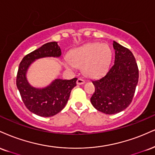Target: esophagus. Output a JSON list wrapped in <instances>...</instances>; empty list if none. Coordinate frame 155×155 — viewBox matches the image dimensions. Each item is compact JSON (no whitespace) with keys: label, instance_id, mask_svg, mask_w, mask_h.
<instances>
[{"label":"esophagus","instance_id":"1","mask_svg":"<svg viewBox=\"0 0 155 155\" xmlns=\"http://www.w3.org/2000/svg\"><path fill=\"white\" fill-rule=\"evenodd\" d=\"M76 83H77L78 85H81V84H84L85 83V81L84 80H83L82 79H78Z\"/></svg>","mask_w":155,"mask_h":155}]
</instances>
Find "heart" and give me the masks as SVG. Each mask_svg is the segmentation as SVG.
I'll return each instance as SVG.
<instances>
[{
    "instance_id": "b5f03b06",
    "label": "heart",
    "mask_w": 155,
    "mask_h": 155,
    "mask_svg": "<svg viewBox=\"0 0 155 155\" xmlns=\"http://www.w3.org/2000/svg\"><path fill=\"white\" fill-rule=\"evenodd\" d=\"M69 59L63 61L67 69L74 71L82 67L83 71L89 77L102 76L107 69L112 58V51L106 44L89 43L70 52Z\"/></svg>"
}]
</instances>
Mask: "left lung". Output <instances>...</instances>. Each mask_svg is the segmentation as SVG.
Masks as SVG:
<instances>
[{"label":"left lung","mask_w":155,"mask_h":155,"mask_svg":"<svg viewBox=\"0 0 155 155\" xmlns=\"http://www.w3.org/2000/svg\"><path fill=\"white\" fill-rule=\"evenodd\" d=\"M114 64L100 79L93 80L95 92L91 103L98 111L112 115L124 110L133 100L139 81V69L133 53L113 41Z\"/></svg>","instance_id":"1"}]
</instances>
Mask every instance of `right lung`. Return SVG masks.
Wrapping results in <instances>:
<instances>
[{
	"label": "right lung",
	"instance_id": "right-lung-1",
	"mask_svg": "<svg viewBox=\"0 0 155 155\" xmlns=\"http://www.w3.org/2000/svg\"><path fill=\"white\" fill-rule=\"evenodd\" d=\"M61 56V50L58 42H48L24 56L19 64L16 86L27 109L39 116L51 117L62 110L69 99L72 89L76 86L77 79H55L47 87L37 88L28 81V69L37 59Z\"/></svg>",
	"mask_w": 155,
	"mask_h": 155
}]
</instances>
